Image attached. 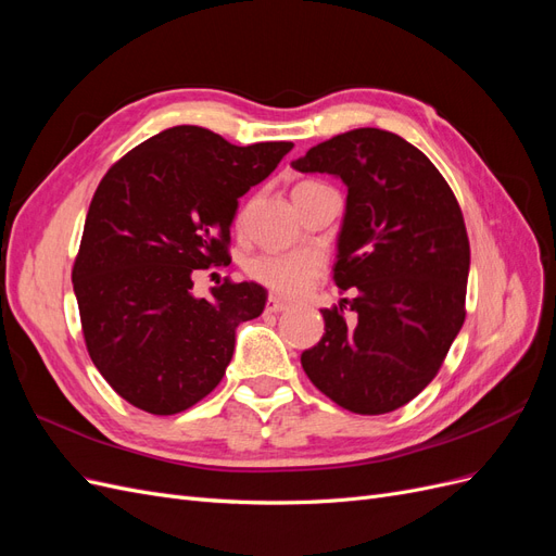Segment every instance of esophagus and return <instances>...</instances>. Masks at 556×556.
<instances>
[{
  "label": "esophagus",
  "mask_w": 556,
  "mask_h": 556,
  "mask_svg": "<svg viewBox=\"0 0 556 556\" xmlns=\"http://www.w3.org/2000/svg\"><path fill=\"white\" fill-rule=\"evenodd\" d=\"M288 308H290L288 301L276 296V294H271V296L266 299V311H268V313H280V311H288Z\"/></svg>",
  "instance_id": "obj_1"
}]
</instances>
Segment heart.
Instances as JSON below:
<instances>
[{
    "instance_id": "heart-1",
    "label": "heart",
    "mask_w": 556,
    "mask_h": 556,
    "mask_svg": "<svg viewBox=\"0 0 556 556\" xmlns=\"http://www.w3.org/2000/svg\"><path fill=\"white\" fill-rule=\"evenodd\" d=\"M248 274L264 288L285 296H301L323 271V262L306 250L262 252L248 262Z\"/></svg>"
}]
</instances>
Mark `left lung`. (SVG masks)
<instances>
[{
  "label": "left lung",
  "mask_w": 556,
  "mask_h": 556,
  "mask_svg": "<svg viewBox=\"0 0 556 556\" xmlns=\"http://www.w3.org/2000/svg\"><path fill=\"white\" fill-rule=\"evenodd\" d=\"M292 166L345 182L333 282L355 292L323 311L325 336L301 366L341 408L392 413L435 378L464 325L470 245L457 197L422 150L376 127L317 143Z\"/></svg>",
  "instance_id": "obj_1"
}]
</instances>
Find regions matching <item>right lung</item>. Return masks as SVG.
Wrapping results in <instances>:
<instances>
[{"instance_id": "right-lung-1", "label": "right lung", "mask_w": 556, "mask_h": 556, "mask_svg": "<svg viewBox=\"0 0 556 556\" xmlns=\"http://www.w3.org/2000/svg\"><path fill=\"white\" fill-rule=\"evenodd\" d=\"M292 148L233 146L178 125L129 150L99 182L72 280L90 359L131 406L176 415L223 380L237 327L262 315L266 290L225 280L199 299L192 276L231 260L239 197Z\"/></svg>"}]
</instances>
